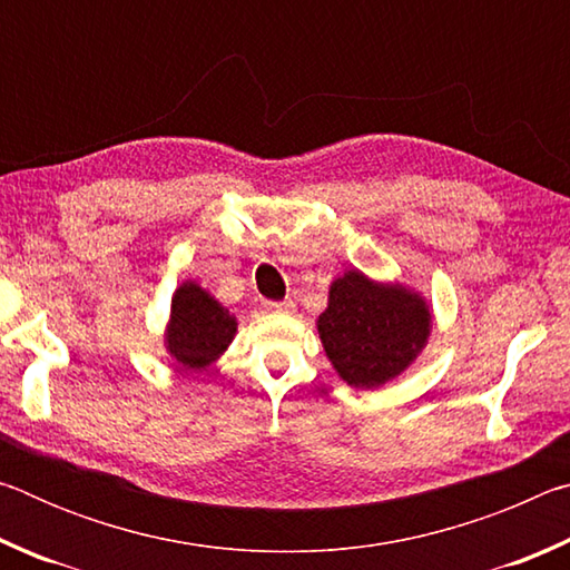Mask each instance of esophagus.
<instances>
[{"instance_id":"esophagus-1","label":"esophagus","mask_w":570,"mask_h":570,"mask_svg":"<svg viewBox=\"0 0 570 570\" xmlns=\"http://www.w3.org/2000/svg\"><path fill=\"white\" fill-rule=\"evenodd\" d=\"M266 312H292L294 302H264Z\"/></svg>"}]
</instances>
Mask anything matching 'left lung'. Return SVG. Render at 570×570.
<instances>
[{"label":"left lung","instance_id":"left-lung-1","mask_svg":"<svg viewBox=\"0 0 570 570\" xmlns=\"http://www.w3.org/2000/svg\"><path fill=\"white\" fill-rule=\"evenodd\" d=\"M320 336L340 377L352 387H380L407 366L430 334V314L417 294L380 286L360 272L336 278Z\"/></svg>","mask_w":570,"mask_h":570}]
</instances>
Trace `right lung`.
Returning a JSON list of instances; mask_svg holds the SVG:
<instances>
[{
  "instance_id": "1",
  "label": "right lung",
  "mask_w": 570,
  "mask_h": 570,
  "mask_svg": "<svg viewBox=\"0 0 570 570\" xmlns=\"http://www.w3.org/2000/svg\"><path fill=\"white\" fill-rule=\"evenodd\" d=\"M236 334L228 308L196 284H183L173 296L168 350L188 370H200L226 350Z\"/></svg>"
}]
</instances>
